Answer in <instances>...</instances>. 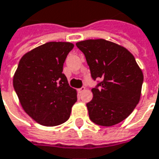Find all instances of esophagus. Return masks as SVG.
I'll return each mask as SVG.
<instances>
[{"label": "esophagus", "mask_w": 159, "mask_h": 159, "mask_svg": "<svg viewBox=\"0 0 159 159\" xmlns=\"http://www.w3.org/2000/svg\"><path fill=\"white\" fill-rule=\"evenodd\" d=\"M84 90H85V87H84V86H83V87H81V88L78 89L77 91H78V93H83Z\"/></svg>", "instance_id": "34e87169"}]
</instances>
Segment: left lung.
Returning <instances> with one entry per match:
<instances>
[{
    "mask_svg": "<svg viewBox=\"0 0 159 159\" xmlns=\"http://www.w3.org/2000/svg\"><path fill=\"white\" fill-rule=\"evenodd\" d=\"M76 47L85 57L93 80H100L86 103L90 120L104 127L120 123L140 98L143 74L135 57L125 48L105 39L80 41Z\"/></svg>",
    "mask_w": 159,
    "mask_h": 159,
    "instance_id": "left-lung-1",
    "label": "left lung"
}]
</instances>
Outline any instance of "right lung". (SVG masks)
<instances>
[{"instance_id": "1", "label": "right lung", "mask_w": 159, "mask_h": 159, "mask_svg": "<svg viewBox=\"0 0 159 159\" xmlns=\"http://www.w3.org/2000/svg\"><path fill=\"white\" fill-rule=\"evenodd\" d=\"M74 45L48 42L25 54L13 77V87L28 115L44 126L66 122L77 101L76 91L62 73Z\"/></svg>"}]
</instances>
